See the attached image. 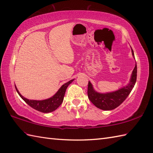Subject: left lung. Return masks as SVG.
Here are the masks:
<instances>
[{
  "label": "left lung",
  "instance_id": "left-lung-1",
  "mask_svg": "<svg viewBox=\"0 0 153 153\" xmlns=\"http://www.w3.org/2000/svg\"><path fill=\"white\" fill-rule=\"evenodd\" d=\"M131 51H132L133 58H134V52L132 48H131ZM137 68L136 63L135 67L132 72L130 82L128 83V84L127 86L119 89L117 91L107 93V94H100V93L95 91L91 82H89L88 88L89 100L95 107L100 109L109 111L115 109L126 100L128 95L132 91L137 81Z\"/></svg>",
  "mask_w": 153,
  "mask_h": 153
}]
</instances>
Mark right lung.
I'll list each match as a JSON object with an SVG mask.
<instances>
[{"label": "right lung", "mask_w": 153, "mask_h": 153, "mask_svg": "<svg viewBox=\"0 0 153 153\" xmlns=\"http://www.w3.org/2000/svg\"><path fill=\"white\" fill-rule=\"evenodd\" d=\"M73 81L74 79H71L70 81H69L68 82L64 83L63 85H62V87L59 89V90L57 91L56 94L54 95H53L52 97L47 99V100L40 101L30 100H28V99L24 97L22 95L20 94L16 86H15V88H16V90L20 96V97L22 98L28 105L32 107L33 109L42 113H50L55 111L62 103L63 100H64L65 93V91H66L68 86L70 85Z\"/></svg>", "instance_id": "right-lung-1"}]
</instances>
